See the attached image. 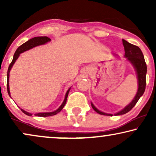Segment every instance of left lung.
Returning <instances> with one entry per match:
<instances>
[{
	"mask_svg": "<svg viewBox=\"0 0 156 156\" xmlns=\"http://www.w3.org/2000/svg\"><path fill=\"white\" fill-rule=\"evenodd\" d=\"M123 47H124L125 50V55L124 57L126 58V60L129 61L131 65L133 66L134 69H135L136 75H137L138 79V91L137 93L133 98V99L131 101V103L128 104V105L121 110L120 112L114 114V116H119V115L125 114L130 112L133 106L136 105L138 100L140 98V97L144 94L145 89H146V73H147V66L144 59V56L143 55L142 51L140 49L138 48V46L134 45L129 43L126 40H122ZM114 56H116V55H114ZM91 106H92L93 109L98 114L104 115V116H113L112 114H106V113L102 112L99 109H97L94 105L92 102L91 103Z\"/></svg>",
	"mask_w": 156,
	"mask_h": 156,
	"instance_id": "1",
	"label": "left lung"
}]
</instances>
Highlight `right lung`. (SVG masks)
Instances as JSON below:
<instances>
[{
  "label": "right lung",
  "instance_id": "obj_1",
  "mask_svg": "<svg viewBox=\"0 0 156 156\" xmlns=\"http://www.w3.org/2000/svg\"><path fill=\"white\" fill-rule=\"evenodd\" d=\"M51 41V39L50 38H49L48 37H46V36H44V37H33L32 38V39L27 40V42H25V43H23V44H21V45L19 47V48L17 49L16 52H15L14 54V56H13V58H12V60L11 62V63L10 64L9 67H8V72H7V89H8V93L9 96L10 97V87H9V76H10V69H12V66H13L14 63L16 62V61L18 59V58L20 56V53H23L25 52V51L27 50H30V49L35 48V47H37V46H39V45H42V44H46L47 42ZM70 89H71V87L68 89L67 93H66L65 94V99H64V101L62 102V104H61V106H59V107L57 108V110H55V112H42V113H37V114H35V115L37 116H41V117H46V116H54V115H56L57 114H58L59 112H60L62 109L64 108V106H65L66 102H67V97H68V94L69 92V90ZM21 111L24 113L25 114L27 115V116H32V114L29 112H27L26 111L22 109V108H20Z\"/></svg>",
  "mask_w": 156,
  "mask_h": 156
}]
</instances>
